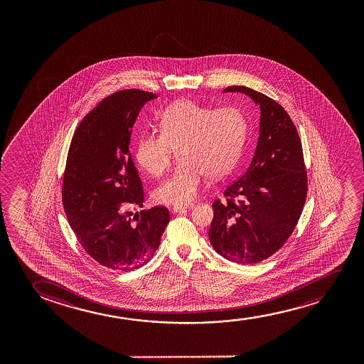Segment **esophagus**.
Masks as SVG:
<instances>
[{"mask_svg": "<svg viewBox=\"0 0 364 364\" xmlns=\"http://www.w3.org/2000/svg\"><path fill=\"white\" fill-rule=\"evenodd\" d=\"M193 208V205H188V206H180V205H175L174 208H173V213H184L186 210H190Z\"/></svg>", "mask_w": 364, "mask_h": 364, "instance_id": "34e87169", "label": "esophagus"}]
</instances>
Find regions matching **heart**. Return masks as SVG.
Instances as JSON below:
<instances>
[{
    "label": "heart",
    "mask_w": 364,
    "mask_h": 364,
    "mask_svg": "<svg viewBox=\"0 0 364 364\" xmlns=\"http://www.w3.org/2000/svg\"><path fill=\"white\" fill-rule=\"evenodd\" d=\"M160 133L140 136L135 160L153 176L168 171L175 150L179 166L155 189L161 205H189L201 191L208 175L228 174L234 168L249 134V122L235 107L213 109L195 100H180L158 117Z\"/></svg>",
    "instance_id": "obj_1"
}]
</instances>
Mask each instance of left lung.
I'll list each match as a JSON object with an SVG mask.
<instances>
[{
  "mask_svg": "<svg viewBox=\"0 0 364 364\" xmlns=\"http://www.w3.org/2000/svg\"><path fill=\"white\" fill-rule=\"evenodd\" d=\"M240 92L259 105V136L254 158L240 179L215 200L209 239L232 262L254 264L277 252L294 232L307 196V173L299 133L287 112L267 95L244 85Z\"/></svg>",
  "mask_w": 364,
  "mask_h": 364,
  "instance_id": "1",
  "label": "left lung"
}]
</instances>
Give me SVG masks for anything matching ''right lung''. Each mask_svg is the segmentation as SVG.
<instances>
[{"mask_svg": "<svg viewBox=\"0 0 364 364\" xmlns=\"http://www.w3.org/2000/svg\"><path fill=\"white\" fill-rule=\"evenodd\" d=\"M156 97L140 90L108 95L70 141L62 186L65 215L85 252L108 269L132 271L149 262L170 221L164 206L130 218L144 203L130 135L143 105Z\"/></svg>", "mask_w": 364, "mask_h": 364, "instance_id": "1", "label": "right lung"}]
</instances>
